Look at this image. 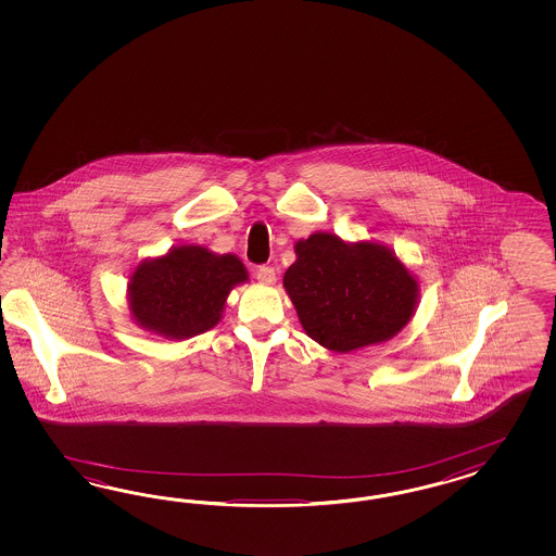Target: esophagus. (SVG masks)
<instances>
[{"instance_id":"obj_1","label":"esophagus","mask_w":556,"mask_h":556,"mask_svg":"<svg viewBox=\"0 0 556 556\" xmlns=\"http://www.w3.org/2000/svg\"><path fill=\"white\" fill-rule=\"evenodd\" d=\"M256 279L263 283V286H275V281H277V273L273 267H258L256 269Z\"/></svg>"}]
</instances>
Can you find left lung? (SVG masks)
Masks as SVG:
<instances>
[{
    "label": "left lung",
    "mask_w": 556,
    "mask_h": 556,
    "mask_svg": "<svg viewBox=\"0 0 556 556\" xmlns=\"http://www.w3.org/2000/svg\"><path fill=\"white\" fill-rule=\"evenodd\" d=\"M283 287L305 334L332 353L397 337L420 302V279L389 247L314 232L295 242Z\"/></svg>",
    "instance_id": "8db88e82"
}]
</instances>
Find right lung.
Listing matches in <instances>:
<instances>
[{"label":"right lung","instance_id":"obj_1","mask_svg":"<svg viewBox=\"0 0 556 556\" xmlns=\"http://www.w3.org/2000/svg\"><path fill=\"white\" fill-rule=\"evenodd\" d=\"M242 283L249 270L236 254L177 244L136 265L126 289L130 318L167 340L198 337L219 324L230 291Z\"/></svg>","mask_w":556,"mask_h":556}]
</instances>
